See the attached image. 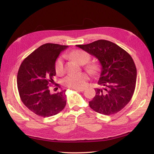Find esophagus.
<instances>
[{
  "mask_svg": "<svg viewBox=\"0 0 154 154\" xmlns=\"http://www.w3.org/2000/svg\"><path fill=\"white\" fill-rule=\"evenodd\" d=\"M75 90L76 91H79V92H83L85 91V88H76Z\"/></svg>",
  "mask_w": 154,
  "mask_h": 154,
  "instance_id": "esophagus-1",
  "label": "esophagus"
}]
</instances>
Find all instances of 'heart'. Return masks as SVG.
Here are the masks:
<instances>
[{
	"instance_id": "1",
	"label": "heart",
	"mask_w": 154,
	"mask_h": 154,
	"mask_svg": "<svg viewBox=\"0 0 154 154\" xmlns=\"http://www.w3.org/2000/svg\"><path fill=\"white\" fill-rule=\"evenodd\" d=\"M69 57L75 60L79 64L83 65L87 63L91 59V56L86 51L83 50H74L69 53ZM55 71L58 74L63 72V60L62 57H59L55 62ZM87 71L92 75H96L100 71V67L97 63H89L86 66ZM88 80V74L85 72L76 74H70L65 77L63 83L65 86L72 88H81L85 87Z\"/></svg>"
}]
</instances>
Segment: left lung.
I'll use <instances>...</instances> for the list:
<instances>
[{
	"mask_svg": "<svg viewBox=\"0 0 154 154\" xmlns=\"http://www.w3.org/2000/svg\"><path fill=\"white\" fill-rule=\"evenodd\" d=\"M95 57L101 66L96 95L89 101L91 108L100 114L118 112L131 100L136 87L137 70L132 58L117 44L99 40L85 45H76Z\"/></svg>",
	"mask_w": 154,
	"mask_h": 154,
	"instance_id": "1",
	"label": "left lung"
}]
</instances>
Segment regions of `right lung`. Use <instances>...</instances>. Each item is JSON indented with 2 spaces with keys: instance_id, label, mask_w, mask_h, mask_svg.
Wrapping results in <instances>:
<instances>
[{
  "instance_id": "obj_1",
  "label": "right lung",
  "mask_w": 154,
  "mask_h": 154,
  "mask_svg": "<svg viewBox=\"0 0 154 154\" xmlns=\"http://www.w3.org/2000/svg\"><path fill=\"white\" fill-rule=\"evenodd\" d=\"M67 48L68 45L45 44L26 58L18 69L17 87L20 99L26 106L39 116H54L66 105V90L51 94L49 85L54 82L56 75V60Z\"/></svg>"
}]
</instances>
